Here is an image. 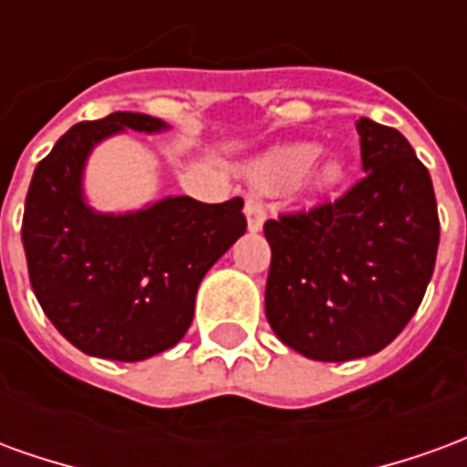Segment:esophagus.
Wrapping results in <instances>:
<instances>
[{
	"label": "esophagus",
	"mask_w": 467,
	"mask_h": 467,
	"mask_svg": "<svg viewBox=\"0 0 467 467\" xmlns=\"http://www.w3.org/2000/svg\"><path fill=\"white\" fill-rule=\"evenodd\" d=\"M244 217H247V227H250V233H260L263 230L265 217H267V210H265V204L250 194L247 200H244Z\"/></svg>",
	"instance_id": "esophagus-1"
}]
</instances>
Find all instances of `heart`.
I'll use <instances>...</instances> for the list:
<instances>
[{
    "label": "heart",
    "mask_w": 467,
    "mask_h": 467,
    "mask_svg": "<svg viewBox=\"0 0 467 467\" xmlns=\"http://www.w3.org/2000/svg\"><path fill=\"white\" fill-rule=\"evenodd\" d=\"M317 157H320V147L313 142L283 144L257 157L247 167V174L253 182L265 184V187H283L305 177L310 190L327 192L335 184L343 182L345 167L340 160H323L315 164Z\"/></svg>",
    "instance_id": "b5f03b06"
}]
</instances>
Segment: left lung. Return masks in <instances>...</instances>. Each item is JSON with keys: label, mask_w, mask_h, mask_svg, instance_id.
Instances as JSON below:
<instances>
[{"label": "left lung", "mask_w": 467, "mask_h": 467, "mask_svg": "<svg viewBox=\"0 0 467 467\" xmlns=\"http://www.w3.org/2000/svg\"><path fill=\"white\" fill-rule=\"evenodd\" d=\"M365 177L310 213L265 223V315L310 360L380 352L420 307L441 243L431 174L398 130L360 117Z\"/></svg>", "instance_id": "8db88e82"}]
</instances>
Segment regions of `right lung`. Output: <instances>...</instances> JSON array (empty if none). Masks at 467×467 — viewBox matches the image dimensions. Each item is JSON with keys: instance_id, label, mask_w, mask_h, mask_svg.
<instances>
[{"instance_id": "obj_1", "label": "right lung", "mask_w": 467, "mask_h": 467, "mask_svg": "<svg viewBox=\"0 0 467 467\" xmlns=\"http://www.w3.org/2000/svg\"><path fill=\"white\" fill-rule=\"evenodd\" d=\"M124 130L170 124L112 112L62 134L36 164L26 192L22 244L45 315L77 350L105 360H147L180 343L207 270L247 230L243 200L164 197L134 213H97L85 200L87 157Z\"/></svg>"}]
</instances>
